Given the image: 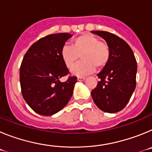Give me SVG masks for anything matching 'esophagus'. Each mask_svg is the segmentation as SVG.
<instances>
[{
    "label": "esophagus",
    "mask_w": 152,
    "mask_h": 152,
    "mask_svg": "<svg viewBox=\"0 0 152 152\" xmlns=\"http://www.w3.org/2000/svg\"><path fill=\"white\" fill-rule=\"evenodd\" d=\"M84 80H85V77H77V80L78 81H83Z\"/></svg>",
    "instance_id": "1"
}]
</instances>
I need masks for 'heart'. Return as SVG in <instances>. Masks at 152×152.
Returning <instances> with one entry per match:
<instances>
[{"label":"heart","mask_w":152,"mask_h":152,"mask_svg":"<svg viewBox=\"0 0 152 152\" xmlns=\"http://www.w3.org/2000/svg\"><path fill=\"white\" fill-rule=\"evenodd\" d=\"M72 46L64 45L61 49V58L68 68H72L79 59L83 61L72 70V74L76 76H84L106 66L110 60V51L107 43L93 35L83 34L72 41Z\"/></svg>","instance_id":"obj_1"}]
</instances>
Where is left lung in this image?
<instances>
[{"label": "left lung", "mask_w": 152, "mask_h": 152, "mask_svg": "<svg viewBox=\"0 0 152 152\" xmlns=\"http://www.w3.org/2000/svg\"><path fill=\"white\" fill-rule=\"evenodd\" d=\"M107 42L110 51L108 63L100 73L96 88L91 91L94 102L103 112L122 110L136 86L137 63L129 45L119 36L106 31H91Z\"/></svg>", "instance_id": "8db88e82"}]
</instances>
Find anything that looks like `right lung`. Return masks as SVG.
Instances as JSON below:
<instances>
[{
    "label": "right lung",
    "mask_w": 152,
    "mask_h": 152,
    "mask_svg": "<svg viewBox=\"0 0 152 152\" xmlns=\"http://www.w3.org/2000/svg\"><path fill=\"white\" fill-rule=\"evenodd\" d=\"M69 33L51 34L31 45L20 69L21 92L33 111L52 116L67 105L73 94L77 77L64 82L60 78L69 73L61 58V49L71 38Z\"/></svg>",
    "instance_id": "right-lung-1"
}]
</instances>
